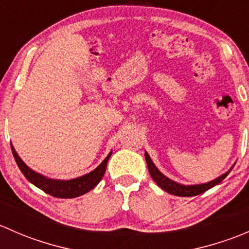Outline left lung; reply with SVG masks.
Wrapping results in <instances>:
<instances>
[{"mask_svg": "<svg viewBox=\"0 0 249 249\" xmlns=\"http://www.w3.org/2000/svg\"><path fill=\"white\" fill-rule=\"evenodd\" d=\"M144 157H145V161H147V166L148 170H149L150 176L152 178L154 179V182L159 185L161 189H164L165 192L170 193V194L173 195H177V196H195V195H199L202 194V193L207 192L208 189H211L212 187L217 185L218 183L222 182L229 172L231 171V169L229 170L228 172H225L224 175H222L220 177L215 178V179L211 180L208 183H203V184H197V185H184V184H179V183H176L173 180L170 179V178L165 177L159 170L155 167V165L153 164L152 159L149 158L148 153H144Z\"/></svg>", "mask_w": 249, "mask_h": 249, "instance_id": "8db88e82", "label": "left lung"}]
</instances>
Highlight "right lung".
<instances>
[{
  "mask_svg": "<svg viewBox=\"0 0 249 249\" xmlns=\"http://www.w3.org/2000/svg\"><path fill=\"white\" fill-rule=\"evenodd\" d=\"M12 153H13V157L16 159L18 167L22 172V175L26 177L27 180H30L32 184L36 185L37 188L42 189L47 194L52 195L54 197H60V199H72V197L80 196V195L85 194L89 190H91L92 188L96 187L100 180L102 179V177H104L105 172H106L107 162H108L109 157L112 155V152H110L107 155L106 159L94 171L87 173V175L82 176V177L70 180H55L49 179V178L44 177V176L39 175V173H36L32 171L29 166H26L25 162L20 159L13 145H12Z\"/></svg>",
  "mask_w": 249,
  "mask_h": 249,
  "instance_id": "obj_1",
  "label": "right lung"
}]
</instances>
